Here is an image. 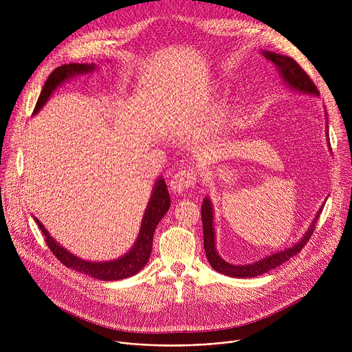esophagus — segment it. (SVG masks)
Segmentation results:
<instances>
[{
  "mask_svg": "<svg viewBox=\"0 0 352 352\" xmlns=\"http://www.w3.org/2000/svg\"><path fill=\"white\" fill-rule=\"evenodd\" d=\"M197 182V175L195 173V170L192 168H185L178 171L177 174H174V177L170 181V186L171 190L174 193H182L189 188H193Z\"/></svg>",
  "mask_w": 352,
  "mask_h": 352,
  "instance_id": "esophagus-1",
  "label": "esophagus"
}]
</instances>
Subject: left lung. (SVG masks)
I'll list each match as a JSON object with an SVG mask.
<instances>
[{
  "mask_svg": "<svg viewBox=\"0 0 352 352\" xmlns=\"http://www.w3.org/2000/svg\"><path fill=\"white\" fill-rule=\"evenodd\" d=\"M262 56L270 61L278 75V78L292 90L304 93V94H311V96H319V90L316 89L315 83L311 80V78L307 75V72L300 68L292 58L287 56H281L273 52H262ZM326 121H327V113H326ZM326 136H329V124L326 122ZM329 143V138H327ZM331 150V147H329ZM326 202V200H324ZM324 204L320 206L318 210L315 219L312 220L309 228L305 231L296 243L291 245L289 248L281 249L278 252H274L263 259H259L252 263H246V265H232L226 262L217 252L216 248V232H214V226H213V205L210 197L204 199V205H202V224H204V245H205V252L208 256V261L210 266L226 276L230 277H238V278H252L256 276H261L269 270H273L283 265L284 262L289 261L292 256H295L298 252H300V249L305 246L308 239L312 236L314 230H315V223L319 219L322 210H323Z\"/></svg>",
  "mask_w": 352,
  "mask_h": 352,
  "instance_id": "8db88e82",
  "label": "left lung"
}]
</instances>
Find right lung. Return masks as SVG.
Returning a JSON list of instances; mask_svg holds the SVG:
<instances>
[{
	"instance_id": "right-lung-1",
	"label": "right lung",
	"mask_w": 352,
	"mask_h": 352,
	"mask_svg": "<svg viewBox=\"0 0 352 352\" xmlns=\"http://www.w3.org/2000/svg\"><path fill=\"white\" fill-rule=\"evenodd\" d=\"M96 67H97L96 64H65L54 69L43 86L33 116L37 114L44 107V104L48 102L50 96L53 94V91L58 86H61L71 78L93 72ZM170 206H171V200H170V193H168L166 181L163 177H159V179L155 182L153 192L150 195L148 204L144 209L138 238L132 245V248L129 249V252H126L118 259L106 261V262H90V261L78 258L76 255L69 252L67 248L61 246L52 235H50L48 231L44 228V226L36 217L33 219L40 227L41 232L44 234L45 242L50 250H52L58 261H61L63 265H65L67 267L75 272L83 273L97 280L116 281V280L132 277L146 266L150 258V254H152L155 230L160 223V220L164 217V214L168 212Z\"/></svg>"
}]
</instances>
